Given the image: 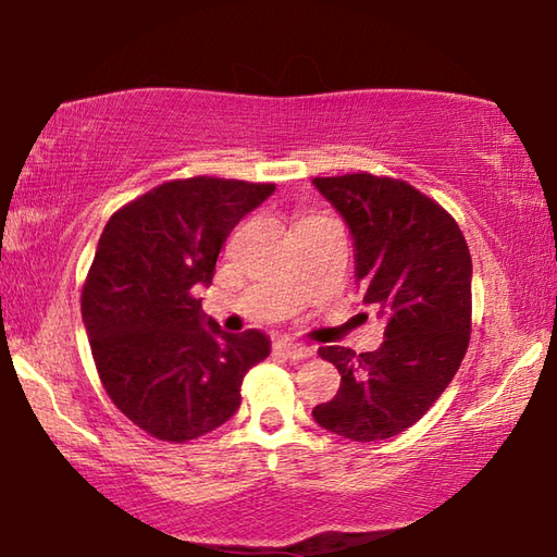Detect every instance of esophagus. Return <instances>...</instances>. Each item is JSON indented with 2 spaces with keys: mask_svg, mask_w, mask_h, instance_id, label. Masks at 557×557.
<instances>
[{
  "mask_svg": "<svg viewBox=\"0 0 557 557\" xmlns=\"http://www.w3.org/2000/svg\"><path fill=\"white\" fill-rule=\"evenodd\" d=\"M275 348H277V351H280L282 356L289 358V361H305V358H309V356L314 354L309 346L295 344V342H289V338H282V342L275 344Z\"/></svg>",
  "mask_w": 557,
  "mask_h": 557,
  "instance_id": "1",
  "label": "esophagus"
}]
</instances>
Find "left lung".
<instances>
[{
  "instance_id": "8db88e82",
  "label": "left lung",
  "mask_w": 557,
  "mask_h": 557,
  "mask_svg": "<svg viewBox=\"0 0 557 557\" xmlns=\"http://www.w3.org/2000/svg\"><path fill=\"white\" fill-rule=\"evenodd\" d=\"M314 186L351 228L356 282L385 319L381 348L322 346L342 388L317 405L324 430L354 442L400 435L455 379L471 334V256L457 221L403 178L356 172Z\"/></svg>"
}]
</instances>
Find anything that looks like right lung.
Here are the masks:
<instances>
[{"instance_id":"add662e5","label":"right lung","mask_w":557,"mask_h":557,"mask_svg":"<svg viewBox=\"0 0 557 557\" xmlns=\"http://www.w3.org/2000/svg\"><path fill=\"white\" fill-rule=\"evenodd\" d=\"M275 184L191 176L159 184L110 215L81 295L100 383L115 408L162 442H188L240 408V385L270 356L265 334H228L203 314L225 238Z\"/></svg>"}]
</instances>
